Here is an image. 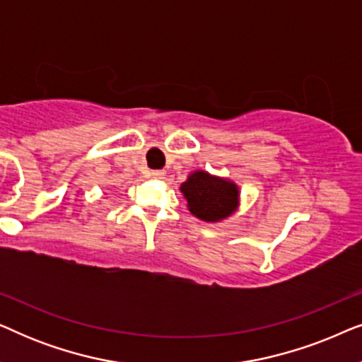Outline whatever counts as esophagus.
<instances>
[{
    "label": "esophagus",
    "instance_id": "34e87169",
    "mask_svg": "<svg viewBox=\"0 0 362 362\" xmlns=\"http://www.w3.org/2000/svg\"><path fill=\"white\" fill-rule=\"evenodd\" d=\"M150 175H151L153 180H161V177L165 176V171H161V170H156V171H151Z\"/></svg>",
    "mask_w": 362,
    "mask_h": 362
}]
</instances>
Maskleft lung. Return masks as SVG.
<instances>
[{"label": "left lung", "instance_id": "left-lung-1", "mask_svg": "<svg viewBox=\"0 0 362 362\" xmlns=\"http://www.w3.org/2000/svg\"><path fill=\"white\" fill-rule=\"evenodd\" d=\"M181 192L192 214L207 222L226 219L239 204V189L234 182L211 176L206 171L191 173L181 185Z\"/></svg>", "mask_w": 362, "mask_h": 362}]
</instances>
